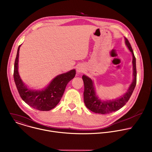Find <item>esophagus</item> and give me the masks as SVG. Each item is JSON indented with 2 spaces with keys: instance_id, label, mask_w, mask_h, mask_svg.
<instances>
[{
  "instance_id": "obj_1",
  "label": "esophagus",
  "mask_w": 152,
  "mask_h": 152,
  "mask_svg": "<svg viewBox=\"0 0 152 152\" xmlns=\"http://www.w3.org/2000/svg\"><path fill=\"white\" fill-rule=\"evenodd\" d=\"M77 72H82L83 71H84V68L81 66V65H80V66H78V67H77Z\"/></svg>"
}]
</instances>
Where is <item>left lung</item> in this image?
Here are the masks:
<instances>
[{
    "instance_id": "obj_1",
    "label": "left lung",
    "mask_w": 152,
    "mask_h": 152,
    "mask_svg": "<svg viewBox=\"0 0 152 152\" xmlns=\"http://www.w3.org/2000/svg\"><path fill=\"white\" fill-rule=\"evenodd\" d=\"M125 43L132 53L133 56L132 64H133V75L134 80L131 84L128 92L121 98H118L113 101H108L102 102L96 96L95 88L92 80L86 75H83L82 78L83 80L84 85V102L86 107L94 113L98 114H108L115 111L118 110L122 108L129 101L133 91L137 83V69H136V58L134 54L132 47L128 40L125 38Z\"/></svg>"
}]
</instances>
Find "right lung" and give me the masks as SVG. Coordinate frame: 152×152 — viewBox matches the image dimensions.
Masks as SVG:
<instances>
[{
	"mask_svg": "<svg viewBox=\"0 0 152 152\" xmlns=\"http://www.w3.org/2000/svg\"><path fill=\"white\" fill-rule=\"evenodd\" d=\"M19 45L14 63V78L21 99L29 106L39 111H49L54 108L61 99L67 84L74 78L75 70L57 75L49 86L41 91L29 90L22 82L18 72Z\"/></svg>",
	"mask_w": 152,
	"mask_h": 152,
	"instance_id": "right-lung-1",
	"label": "right lung"
}]
</instances>
